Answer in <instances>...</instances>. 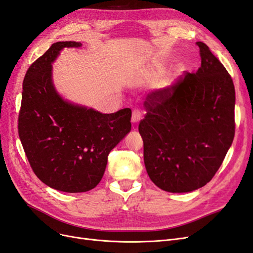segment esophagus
Here are the masks:
<instances>
[{
	"mask_svg": "<svg viewBox=\"0 0 253 253\" xmlns=\"http://www.w3.org/2000/svg\"><path fill=\"white\" fill-rule=\"evenodd\" d=\"M141 111L138 110V109H133L132 110V116H131V122L132 123H138V122H140V120H141Z\"/></svg>",
	"mask_w": 253,
	"mask_h": 253,
	"instance_id": "esophagus-1",
	"label": "esophagus"
}]
</instances>
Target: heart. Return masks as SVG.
<instances>
[{"label": "heart", "mask_w": 253, "mask_h": 253, "mask_svg": "<svg viewBox=\"0 0 253 253\" xmlns=\"http://www.w3.org/2000/svg\"><path fill=\"white\" fill-rule=\"evenodd\" d=\"M162 73H163V69L162 68H157V69H153L152 71H150L148 73V77H149V79L154 81V80H158L162 76Z\"/></svg>", "instance_id": "obj_1"}]
</instances>
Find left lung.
Returning <instances> with one entry per match:
<instances>
[{
    "label": "left lung",
    "mask_w": 253,
    "mask_h": 253,
    "mask_svg": "<svg viewBox=\"0 0 253 253\" xmlns=\"http://www.w3.org/2000/svg\"><path fill=\"white\" fill-rule=\"evenodd\" d=\"M201 67L146 97L138 124L150 180L168 192H189L214 176L232 144L233 81L203 42Z\"/></svg>",
    "instance_id": "left-lung-1"
}]
</instances>
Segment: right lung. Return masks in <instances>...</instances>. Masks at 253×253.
Returning a JSON list of instances; mask_svg holds the SVG:
<instances>
[{
  "label": "right lung",
  "mask_w": 253,
  "mask_h": 253,
  "mask_svg": "<svg viewBox=\"0 0 253 253\" xmlns=\"http://www.w3.org/2000/svg\"><path fill=\"white\" fill-rule=\"evenodd\" d=\"M56 42L32 63L24 78L19 136L35 174L64 192H85L100 183L109 152L131 129V110L101 113L64 101L51 82V63L64 47Z\"/></svg>",
  "instance_id": "add662e5"
}]
</instances>
